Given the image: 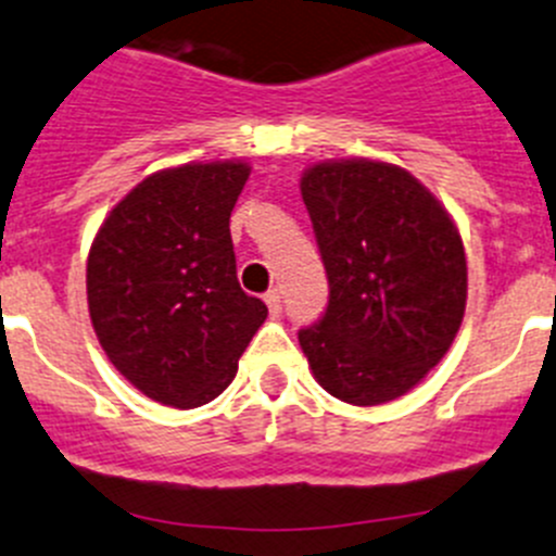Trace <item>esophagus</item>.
<instances>
[{
  "mask_svg": "<svg viewBox=\"0 0 556 556\" xmlns=\"http://www.w3.org/2000/svg\"><path fill=\"white\" fill-rule=\"evenodd\" d=\"M263 299H266L268 312H271V315H279V312H282V293H279V290H268Z\"/></svg>",
  "mask_w": 556,
  "mask_h": 556,
  "instance_id": "obj_1",
  "label": "esophagus"
}]
</instances>
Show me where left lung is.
I'll return each mask as SVG.
<instances>
[{
    "label": "left lung",
    "mask_w": 556,
    "mask_h": 556,
    "mask_svg": "<svg viewBox=\"0 0 556 556\" xmlns=\"http://www.w3.org/2000/svg\"><path fill=\"white\" fill-rule=\"evenodd\" d=\"M328 306L299 342L315 380L358 407L404 396L462 326L467 261L438 198L375 160L312 165L301 179Z\"/></svg>",
    "instance_id": "8db88e82"
}]
</instances>
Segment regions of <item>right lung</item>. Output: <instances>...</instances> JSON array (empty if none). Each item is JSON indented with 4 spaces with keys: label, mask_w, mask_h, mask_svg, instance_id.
I'll return each mask as SVG.
<instances>
[{
    "label": "right lung",
    "mask_w": 556,
    "mask_h": 556,
    "mask_svg": "<svg viewBox=\"0 0 556 556\" xmlns=\"http://www.w3.org/2000/svg\"><path fill=\"white\" fill-rule=\"evenodd\" d=\"M247 163L152 174L113 206L89 250V315L111 364L168 407L217 399L268 309L236 277L230 212Z\"/></svg>",
    "instance_id": "right-lung-1"
}]
</instances>
